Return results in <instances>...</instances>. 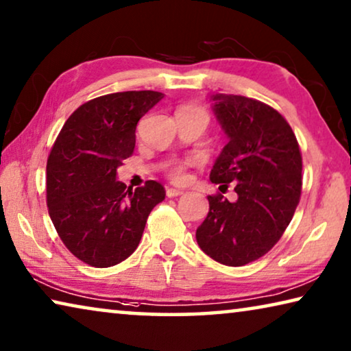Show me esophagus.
Returning a JSON list of instances; mask_svg holds the SVG:
<instances>
[{
  "mask_svg": "<svg viewBox=\"0 0 351 351\" xmlns=\"http://www.w3.org/2000/svg\"><path fill=\"white\" fill-rule=\"evenodd\" d=\"M182 193H184V191L175 189V187H169V189H167V197H170V198L180 197V195H182Z\"/></svg>",
  "mask_w": 351,
  "mask_h": 351,
  "instance_id": "obj_1",
  "label": "esophagus"
}]
</instances>
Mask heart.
Returning a JSON list of instances; mask_svg holds the SVG:
<instances>
[{"instance_id": "heart-1", "label": "heart", "mask_w": 351, "mask_h": 351, "mask_svg": "<svg viewBox=\"0 0 351 351\" xmlns=\"http://www.w3.org/2000/svg\"><path fill=\"white\" fill-rule=\"evenodd\" d=\"M180 110H195V112H203L202 108L193 107V106H186ZM170 176H171V180H175V181H184L186 180V164L175 165L170 171Z\"/></svg>"}]
</instances>
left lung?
Here are the masks:
<instances>
[{
	"mask_svg": "<svg viewBox=\"0 0 351 351\" xmlns=\"http://www.w3.org/2000/svg\"><path fill=\"white\" fill-rule=\"evenodd\" d=\"M211 101L228 142L209 180L234 182L238 198L208 195L209 213L195 238L213 260L243 266L263 257L289 227L301 197V151L273 107L234 94H213Z\"/></svg>",
	"mask_w": 351,
	"mask_h": 351,
	"instance_id": "obj_1",
	"label": "left lung"
}]
</instances>
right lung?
Masks as SVG:
<instances>
[{
	"label": "right lung",
	"mask_w": 351,
	"mask_h": 351,
	"mask_svg": "<svg viewBox=\"0 0 351 351\" xmlns=\"http://www.w3.org/2000/svg\"><path fill=\"white\" fill-rule=\"evenodd\" d=\"M164 94L124 91L83 104L67 118L47 160V206L61 241L83 263L108 268L134 254L164 186L132 191L117 180L134 153L140 118Z\"/></svg>",
	"instance_id": "obj_1"
}]
</instances>
